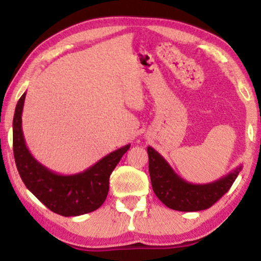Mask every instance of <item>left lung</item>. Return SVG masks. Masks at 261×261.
Segmentation results:
<instances>
[{
	"instance_id": "obj_1",
	"label": "left lung",
	"mask_w": 261,
	"mask_h": 261,
	"mask_svg": "<svg viewBox=\"0 0 261 261\" xmlns=\"http://www.w3.org/2000/svg\"><path fill=\"white\" fill-rule=\"evenodd\" d=\"M148 171L153 191L170 209L178 212H199L208 209L229 190L242 165L227 176L208 184H191L180 178L169 163L151 146L147 147Z\"/></svg>"
}]
</instances>
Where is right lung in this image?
Listing matches in <instances>:
<instances>
[{"label":"right lung","mask_w":261,"mask_h":261,"mask_svg":"<svg viewBox=\"0 0 261 261\" xmlns=\"http://www.w3.org/2000/svg\"><path fill=\"white\" fill-rule=\"evenodd\" d=\"M26 92L17 102L13 120V149L15 164L26 188L47 206L62 216H80L98 209L109 191V177L122 155L126 145L103 156L83 172L64 176L38 162L28 151L22 132V115Z\"/></svg>","instance_id":"1"}]
</instances>
